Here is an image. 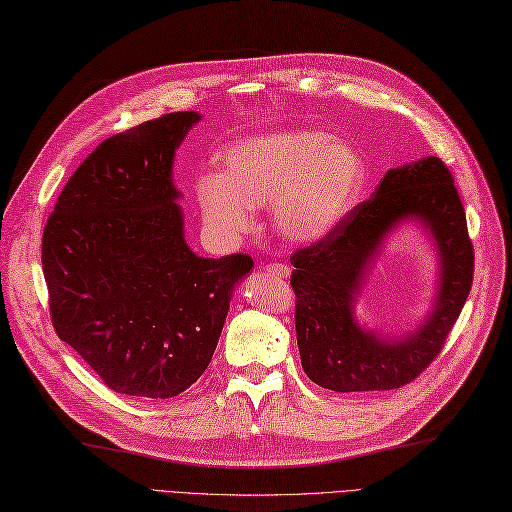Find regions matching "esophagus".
I'll list each match as a JSON object with an SVG mask.
<instances>
[{"instance_id": "34e87169", "label": "esophagus", "mask_w": 512, "mask_h": 512, "mask_svg": "<svg viewBox=\"0 0 512 512\" xmlns=\"http://www.w3.org/2000/svg\"><path fill=\"white\" fill-rule=\"evenodd\" d=\"M267 271L278 275V278H288L290 275V269L286 265H280V262H271V265H267Z\"/></svg>"}]
</instances>
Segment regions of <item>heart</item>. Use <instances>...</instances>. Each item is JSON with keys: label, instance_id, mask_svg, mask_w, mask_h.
I'll return each mask as SVG.
<instances>
[{"label": "heart", "instance_id": "b5f03b06", "mask_svg": "<svg viewBox=\"0 0 512 512\" xmlns=\"http://www.w3.org/2000/svg\"><path fill=\"white\" fill-rule=\"evenodd\" d=\"M364 183L357 148L325 131L262 133L224 148L219 172L196 181V202L204 224L226 237L250 230L254 209L271 204L282 237L316 243L347 219Z\"/></svg>", "mask_w": 512, "mask_h": 512}]
</instances>
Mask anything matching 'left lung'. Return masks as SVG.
I'll return each mask as SVG.
<instances>
[{"instance_id":"8db88e82","label":"left lung","mask_w":512,"mask_h":512,"mask_svg":"<svg viewBox=\"0 0 512 512\" xmlns=\"http://www.w3.org/2000/svg\"><path fill=\"white\" fill-rule=\"evenodd\" d=\"M418 223L438 254L434 306L407 335H379L354 316V303L389 234ZM301 366L331 392L403 388L433 362L457 323L474 280V247L450 170L422 157L388 170L372 198L319 243L290 256Z\"/></svg>"}]
</instances>
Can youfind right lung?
<instances>
[{
	"label": "right lung",
	"mask_w": 512,
	"mask_h": 512,
	"mask_svg": "<svg viewBox=\"0 0 512 512\" xmlns=\"http://www.w3.org/2000/svg\"><path fill=\"white\" fill-rule=\"evenodd\" d=\"M198 112L109 137L68 178L43 232L51 321L118 394L172 398L211 364L245 254L185 241L174 155Z\"/></svg>",
	"instance_id": "add662e5"
}]
</instances>
